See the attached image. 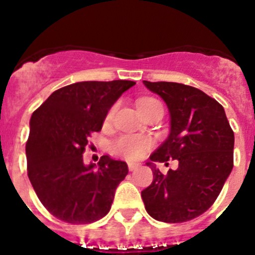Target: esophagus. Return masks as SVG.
I'll use <instances>...</instances> for the list:
<instances>
[{"mask_svg":"<svg viewBox=\"0 0 255 255\" xmlns=\"http://www.w3.org/2000/svg\"><path fill=\"white\" fill-rule=\"evenodd\" d=\"M139 164H135V163H128V169L129 171H135L138 168H139Z\"/></svg>","mask_w":255,"mask_h":255,"instance_id":"34e87169","label":"esophagus"}]
</instances>
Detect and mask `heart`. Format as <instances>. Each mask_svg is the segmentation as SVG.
Returning a JSON list of instances; mask_svg holds the SVG:
<instances>
[{
	"mask_svg": "<svg viewBox=\"0 0 255 255\" xmlns=\"http://www.w3.org/2000/svg\"><path fill=\"white\" fill-rule=\"evenodd\" d=\"M155 105H160L159 101L154 99H143L138 102V109L140 107H149L155 106ZM113 111L109 113V118L112 116ZM150 143L145 138H133V137H125L117 143V151L126 158L130 159V160H137V159L142 158L143 154L145 153L146 149L149 148Z\"/></svg>",
	"mask_w": 255,
	"mask_h": 255,
	"instance_id": "b5f03b06",
	"label": "heart"
}]
</instances>
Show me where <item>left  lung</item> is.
Returning a JSON list of instances; mask_svg holds the SVG:
<instances>
[{
  "label": "left lung",
  "instance_id": "left-lung-1",
  "mask_svg": "<svg viewBox=\"0 0 255 255\" xmlns=\"http://www.w3.org/2000/svg\"><path fill=\"white\" fill-rule=\"evenodd\" d=\"M170 115V132L146 165L153 182L142 191L146 212L156 221L180 223L202 215L220 195L233 169L235 133L225 109L196 87L177 82H149ZM176 158L179 166L166 176L155 161Z\"/></svg>",
  "mask_w": 255,
  "mask_h": 255
}]
</instances>
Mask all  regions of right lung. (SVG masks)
I'll use <instances>...</instances> for the list:
<instances>
[{
    "mask_svg": "<svg viewBox=\"0 0 255 255\" xmlns=\"http://www.w3.org/2000/svg\"><path fill=\"white\" fill-rule=\"evenodd\" d=\"M134 81H82L54 91L29 121L25 144L28 177L44 207L59 220L86 225L110 212L115 192L128 174L126 161L104 155L85 164L92 132Z\"/></svg>",
    "mask_w": 255,
    "mask_h": 255,
    "instance_id": "right-lung-1",
    "label": "right lung"
}]
</instances>
